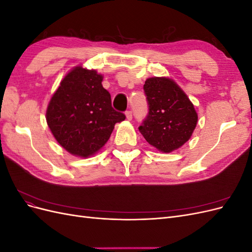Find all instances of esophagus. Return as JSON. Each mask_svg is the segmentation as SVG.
<instances>
[{
  "label": "esophagus",
  "mask_w": 252,
  "mask_h": 252,
  "mask_svg": "<svg viewBox=\"0 0 252 252\" xmlns=\"http://www.w3.org/2000/svg\"><path fill=\"white\" fill-rule=\"evenodd\" d=\"M125 114H126V118H127L128 121H131L132 120V112L130 110H127L125 112Z\"/></svg>",
  "instance_id": "1"
}]
</instances>
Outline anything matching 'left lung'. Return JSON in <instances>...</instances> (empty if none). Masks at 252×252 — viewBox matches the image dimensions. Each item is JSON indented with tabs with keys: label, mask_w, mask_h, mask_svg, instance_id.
I'll list each match as a JSON object with an SVG mask.
<instances>
[{
	"label": "left lung",
	"mask_w": 252,
	"mask_h": 252,
	"mask_svg": "<svg viewBox=\"0 0 252 252\" xmlns=\"http://www.w3.org/2000/svg\"><path fill=\"white\" fill-rule=\"evenodd\" d=\"M148 113L139 127L150 145L171 152L191 136L197 122L193 104L177 84L167 78H150L144 84Z\"/></svg>",
	"instance_id": "8db88e82"
}]
</instances>
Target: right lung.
<instances>
[{"label": "right lung", "instance_id": "add662e5", "mask_svg": "<svg viewBox=\"0 0 252 252\" xmlns=\"http://www.w3.org/2000/svg\"><path fill=\"white\" fill-rule=\"evenodd\" d=\"M95 70L75 67L61 82L46 112L59 144L70 154L87 158L101 149L125 114L114 110L111 95Z\"/></svg>", "mask_w": 252, "mask_h": 252}]
</instances>
